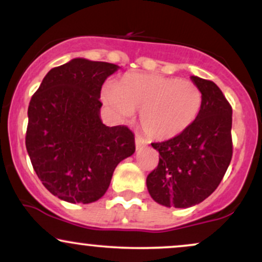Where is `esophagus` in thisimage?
Segmentation results:
<instances>
[{
  "mask_svg": "<svg viewBox=\"0 0 262 262\" xmlns=\"http://www.w3.org/2000/svg\"><path fill=\"white\" fill-rule=\"evenodd\" d=\"M146 144H148V141L144 139L140 134H135V146H137V149H140L141 146L146 145Z\"/></svg>",
  "mask_w": 262,
  "mask_h": 262,
  "instance_id": "1",
  "label": "esophagus"
}]
</instances>
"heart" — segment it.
Segmentation results:
<instances>
[{"instance_id":"1","label":"heart","mask_w":262,"mask_h":262,"mask_svg":"<svg viewBox=\"0 0 262 262\" xmlns=\"http://www.w3.org/2000/svg\"><path fill=\"white\" fill-rule=\"evenodd\" d=\"M104 100L122 118L140 111L144 133L151 139L167 140L183 133L194 122L202 106V92L189 80L130 74L117 87H108Z\"/></svg>"}]
</instances>
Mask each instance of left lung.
<instances>
[{"instance_id":"obj_1","label":"left lung","mask_w":262,"mask_h":262,"mask_svg":"<svg viewBox=\"0 0 262 262\" xmlns=\"http://www.w3.org/2000/svg\"><path fill=\"white\" fill-rule=\"evenodd\" d=\"M202 92L197 118L183 133L151 143L160 154L146 177L152 200L165 207L188 208L210 196L227 172L231 156V110L213 81L191 76Z\"/></svg>"}]
</instances>
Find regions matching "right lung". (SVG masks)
Returning a JSON list of instances; mask_svg holds the SVG:
<instances>
[{
    "label": "right lung",
    "mask_w": 262,
    "mask_h": 262,
    "mask_svg": "<svg viewBox=\"0 0 262 262\" xmlns=\"http://www.w3.org/2000/svg\"><path fill=\"white\" fill-rule=\"evenodd\" d=\"M118 69L73 59L52 69L32 96L26 148L39 180L60 200H100L117 165L134 154L133 132L106 127L100 118L102 85Z\"/></svg>",
    "instance_id": "right-lung-1"
}]
</instances>
